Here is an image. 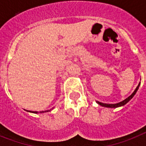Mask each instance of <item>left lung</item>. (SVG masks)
Segmentation results:
<instances>
[{
    "instance_id": "8db88e82",
    "label": "left lung",
    "mask_w": 146,
    "mask_h": 146,
    "mask_svg": "<svg viewBox=\"0 0 146 146\" xmlns=\"http://www.w3.org/2000/svg\"><path fill=\"white\" fill-rule=\"evenodd\" d=\"M139 85H140V83L139 84L138 86L136 87V89H135V91L133 92V94H132L131 96H129V97L127 98H126L125 100H123V102H119V103H117V104H104V103H102V102H97V103L98 104H100V105H102V106H103V107H106V108H117V107L123 106V105H124V104H127V102H129V100H131L132 98L135 96V94L136 93V92H137V90H138Z\"/></svg>"
}]
</instances>
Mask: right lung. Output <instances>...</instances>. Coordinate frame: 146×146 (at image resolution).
Segmentation results:
<instances>
[{
	"instance_id": "1",
	"label": "right lung",
	"mask_w": 146,
	"mask_h": 146,
	"mask_svg": "<svg viewBox=\"0 0 146 146\" xmlns=\"http://www.w3.org/2000/svg\"><path fill=\"white\" fill-rule=\"evenodd\" d=\"M47 111H40V113H44V112H47ZM29 112H33V113H37L38 111H29Z\"/></svg>"
}]
</instances>
